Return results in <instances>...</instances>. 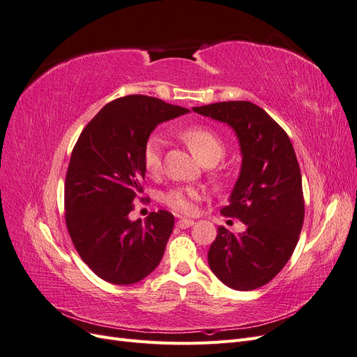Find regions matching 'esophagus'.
<instances>
[{"label": "esophagus", "mask_w": 357, "mask_h": 357, "mask_svg": "<svg viewBox=\"0 0 357 357\" xmlns=\"http://www.w3.org/2000/svg\"><path fill=\"white\" fill-rule=\"evenodd\" d=\"M192 225H193V220H190V219H178V222H177V226L181 229H186Z\"/></svg>", "instance_id": "obj_1"}]
</instances>
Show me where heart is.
<instances>
[{
    "label": "heart",
    "mask_w": 357,
    "mask_h": 357,
    "mask_svg": "<svg viewBox=\"0 0 357 357\" xmlns=\"http://www.w3.org/2000/svg\"><path fill=\"white\" fill-rule=\"evenodd\" d=\"M180 138L185 142L192 153L202 164L214 165L225 156L226 147L223 139L213 129L205 126H189L180 131ZM165 138L160 134H153L147 138L143 149V165L150 176H158L162 169V156H164ZM222 178V174L218 176ZM201 192L195 188H176L164 193L162 202L180 214H190L195 211V202Z\"/></svg>",
    "instance_id": "b5f03b06"
}]
</instances>
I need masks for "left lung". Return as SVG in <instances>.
<instances>
[{"instance_id": "1", "label": "left lung", "mask_w": 357, "mask_h": 357, "mask_svg": "<svg viewBox=\"0 0 357 357\" xmlns=\"http://www.w3.org/2000/svg\"><path fill=\"white\" fill-rule=\"evenodd\" d=\"M193 112L228 123L243 155L240 177L222 214L240 219L247 229L235 235L219 226L208 265L231 289H257L284 268L304 223L302 177L294 146L284 129L253 102H215L193 107Z\"/></svg>"}]
</instances>
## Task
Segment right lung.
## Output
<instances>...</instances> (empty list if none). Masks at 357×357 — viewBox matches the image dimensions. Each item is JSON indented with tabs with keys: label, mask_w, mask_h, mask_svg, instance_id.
Wrapping results in <instances>:
<instances>
[{
	"label": "right lung",
	"mask_w": 357,
	"mask_h": 357,
	"mask_svg": "<svg viewBox=\"0 0 357 357\" xmlns=\"http://www.w3.org/2000/svg\"><path fill=\"white\" fill-rule=\"evenodd\" d=\"M189 110L146 95L104 105L75 143L66 178V223L82 261L113 284H134L159 265L174 215L131 222L143 192V149L153 129Z\"/></svg>",
	"instance_id": "right-lung-1"
}]
</instances>
